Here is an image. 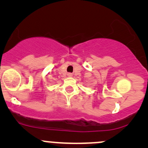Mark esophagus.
<instances>
[{
    "instance_id": "34e87169",
    "label": "esophagus",
    "mask_w": 148,
    "mask_h": 148,
    "mask_svg": "<svg viewBox=\"0 0 148 148\" xmlns=\"http://www.w3.org/2000/svg\"><path fill=\"white\" fill-rule=\"evenodd\" d=\"M67 75H68V76H72V74H70V73H69V74H67Z\"/></svg>"
}]
</instances>
